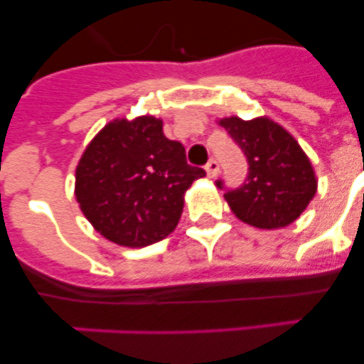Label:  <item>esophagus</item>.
<instances>
[{
  "label": "esophagus",
  "mask_w": 364,
  "mask_h": 364,
  "mask_svg": "<svg viewBox=\"0 0 364 364\" xmlns=\"http://www.w3.org/2000/svg\"><path fill=\"white\" fill-rule=\"evenodd\" d=\"M218 171H220V166H218L217 160L211 159L210 162L205 164V173H208V176H210V178H215V176L218 175Z\"/></svg>",
  "instance_id": "esophagus-1"
}]
</instances>
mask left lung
<instances>
[{
	"mask_svg": "<svg viewBox=\"0 0 364 364\" xmlns=\"http://www.w3.org/2000/svg\"><path fill=\"white\" fill-rule=\"evenodd\" d=\"M247 160V176L237 189H226L224 198L242 222L260 230H277L297 220L317 191L314 167L294 136L269 118L240 120L222 118Z\"/></svg>",
	"mask_w": 364,
	"mask_h": 364,
	"instance_id": "8db88e82",
	"label": "left lung"
}]
</instances>
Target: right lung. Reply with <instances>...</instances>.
Segmentation results:
<instances>
[{
  "label": "right lung",
  "instance_id": "obj_1",
  "mask_svg": "<svg viewBox=\"0 0 364 364\" xmlns=\"http://www.w3.org/2000/svg\"><path fill=\"white\" fill-rule=\"evenodd\" d=\"M204 169L189 166L162 120L117 118L100 131L76 167V200L95 230L120 246L142 247L171 233L184 193Z\"/></svg>",
  "mask_w": 364,
  "mask_h": 364
}]
</instances>
